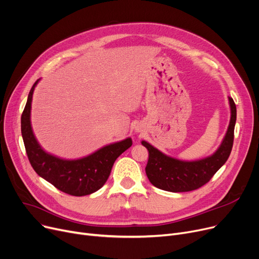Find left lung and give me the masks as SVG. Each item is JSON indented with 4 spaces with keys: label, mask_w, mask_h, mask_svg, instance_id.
<instances>
[{
    "label": "left lung",
    "mask_w": 259,
    "mask_h": 259,
    "mask_svg": "<svg viewBox=\"0 0 259 259\" xmlns=\"http://www.w3.org/2000/svg\"><path fill=\"white\" fill-rule=\"evenodd\" d=\"M229 102L230 125L221 147L212 156L196 161H183L162 154L150 144L142 142L149 152L146 174L154 187L170 192L192 191L206 185L221 169L232 151L234 141L236 105L232 98H229Z\"/></svg>",
    "instance_id": "obj_1"
}]
</instances>
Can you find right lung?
I'll return each mask as SVG.
<instances>
[{
  "label": "right lung",
  "instance_id": "obj_1",
  "mask_svg": "<svg viewBox=\"0 0 259 259\" xmlns=\"http://www.w3.org/2000/svg\"><path fill=\"white\" fill-rule=\"evenodd\" d=\"M33 84L21 117L22 137L27 156L33 170L60 191L73 196L91 194L101 189L110 175L115 159L131 147V139L108 145L93 154L76 159L65 160L46 153L37 144L30 125Z\"/></svg>",
  "mask_w": 259,
  "mask_h": 259
}]
</instances>
